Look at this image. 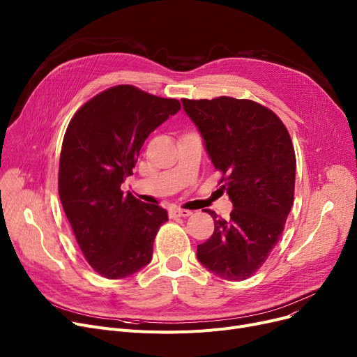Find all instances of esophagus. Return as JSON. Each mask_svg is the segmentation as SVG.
<instances>
[{"mask_svg": "<svg viewBox=\"0 0 357 357\" xmlns=\"http://www.w3.org/2000/svg\"><path fill=\"white\" fill-rule=\"evenodd\" d=\"M192 214V211L190 210H182V208H171L169 210V217L171 218H178V217H190Z\"/></svg>", "mask_w": 357, "mask_h": 357, "instance_id": "esophagus-1", "label": "esophagus"}]
</instances>
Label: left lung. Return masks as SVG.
<instances>
[{
    "label": "left lung",
    "instance_id": "1",
    "mask_svg": "<svg viewBox=\"0 0 357 357\" xmlns=\"http://www.w3.org/2000/svg\"><path fill=\"white\" fill-rule=\"evenodd\" d=\"M182 105L233 204L227 220L205 210L215 227L198 245L197 257L222 279H248L278 245L292 207L296 160L289 133L275 112L250 100H182Z\"/></svg>",
    "mask_w": 357,
    "mask_h": 357
}]
</instances>
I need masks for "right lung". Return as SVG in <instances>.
I'll use <instances>...</instances> for the list:
<instances>
[{
  "mask_svg": "<svg viewBox=\"0 0 357 357\" xmlns=\"http://www.w3.org/2000/svg\"><path fill=\"white\" fill-rule=\"evenodd\" d=\"M181 109L179 101L131 85L112 86L70 120L59 162V197L88 264L101 276L123 279L150 264L167 211L124 195L149 135Z\"/></svg>",
  "mask_w": 357,
  "mask_h": 357,
  "instance_id": "right-lung-1",
  "label": "right lung"
}]
</instances>
